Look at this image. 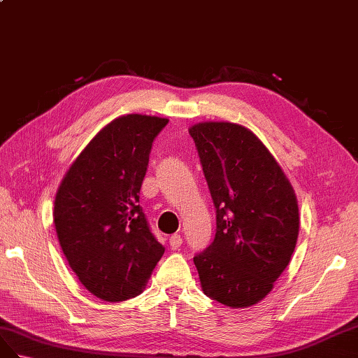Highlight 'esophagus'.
<instances>
[{
    "label": "esophagus",
    "instance_id": "esophagus-1",
    "mask_svg": "<svg viewBox=\"0 0 358 358\" xmlns=\"http://www.w3.org/2000/svg\"><path fill=\"white\" fill-rule=\"evenodd\" d=\"M169 244L172 249H178L182 244V237L180 236V234H173V236L169 238Z\"/></svg>",
    "mask_w": 358,
    "mask_h": 358
}]
</instances>
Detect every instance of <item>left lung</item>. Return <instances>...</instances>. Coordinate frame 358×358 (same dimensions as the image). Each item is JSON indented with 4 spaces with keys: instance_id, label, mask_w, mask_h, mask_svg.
<instances>
[{
    "instance_id": "1",
    "label": "left lung",
    "mask_w": 358,
    "mask_h": 358,
    "mask_svg": "<svg viewBox=\"0 0 358 358\" xmlns=\"http://www.w3.org/2000/svg\"><path fill=\"white\" fill-rule=\"evenodd\" d=\"M216 207V237L193 262L210 299L241 309L259 303L288 267L300 229L283 169L252 130L229 121L193 124Z\"/></svg>"
}]
</instances>
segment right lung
<instances>
[{
	"label": "right lung",
	"instance_id": "add662e5",
	"mask_svg": "<svg viewBox=\"0 0 358 358\" xmlns=\"http://www.w3.org/2000/svg\"><path fill=\"white\" fill-rule=\"evenodd\" d=\"M168 118L112 120L80 151L54 202L59 246L79 282L105 301L139 295L165 248L139 206L152 141Z\"/></svg>",
	"mask_w": 358,
	"mask_h": 358
}]
</instances>
